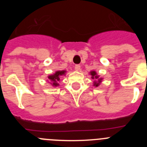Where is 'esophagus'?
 <instances>
[{
    "label": "esophagus",
    "instance_id": "34e87169",
    "mask_svg": "<svg viewBox=\"0 0 147 147\" xmlns=\"http://www.w3.org/2000/svg\"><path fill=\"white\" fill-rule=\"evenodd\" d=\"M75 70H76V71H79L80 70V65H75Z\"/></svg>",
    "mask_w": 147,
    "mask_h": 147
}]
</instances>
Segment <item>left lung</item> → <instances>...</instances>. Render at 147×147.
<instances>
[{
  "label": "left lung",
  "mask_w": 147,
  "mask_h": 147,
  "mask_svg": "<svg viewBox=\"0 0 147 147\" xmlns=\"http://www.w3.org/2000/svg\"><path fill=\"white\" fill-rule=\"evenodd\" d=\"M90 73V75H91V78L93 79V80H97V81H94V82H93V85L96 87H98V85H99V84L101 83V82H102V78H99V76L97 75L96 72V71H91Z\"/></svg>",
  "instance_id": "1"
}]
</instances>
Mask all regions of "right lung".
I'll use <instances>...</instances> for the list:
<instances>
[{
    "mask_svg": "<svg viewBox=\"0 0 147 147\" xmlns=\"http://www.w3.org/2000/svg\"><path fill=\"white\" fill-rule=\"evenodd\" d=\"M65 71H56L55 74H54L48 76V79L50 80V82H51L52 86L57 87L59 85L58 82H59V80H60V76L62 75H65Z\"/></svg>",
    "mask_w": 147,
    "mask_h": 147,
    "instance_id": "1",
    "label": "right lung"
}]
</instances>
